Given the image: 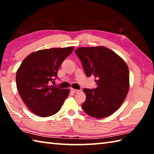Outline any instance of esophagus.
Returning <instances> with one entry per match:
<instances>
[{"mask_svg": "<svg viewBox=\"0 0 154 154\" xmlns=\"http://www.w3.org/2000/svg\"><path fill=\"white\" fill-rule=\"evenodd\" d=\"M71 91L72 92H73V93H76V92H79V90H76V89H73V88H71Z\"/></svg>", "mask_w": 154, "mask_h": 154, "instance_id": "1", "label": "esophagus"}]
</instances>
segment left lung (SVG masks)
Segmentation results:
<instances>
[{"label": "left lung", "mask_w": 154, "mask_h": 154, "mask_svg": "<svg viewBox=\"0 0 154 154\" xmlns=\"http://www.w3.org/2000/svg\"><path fill=\"white\" fill-rule=\"evenodd\" d=\"M75 54L87 77L96 79V89L84 88L85 113L93 118L108 117L120 107L129 90V70L121 57L103 46L79 48Z\"/></svg>", "instance_id": "1"}]
</instances>
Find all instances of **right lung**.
I'll use <instances>...</instances> for the list:
<instances>
[{
	"label": "right lung",
	"mask_w": 154,
	"mask_h": 154,
	"mask_svg": "<svg viewBox=\"0 0 154 154\" xmlns=\"http://www.w3.org/2000/svg\"><path fill=\"white\" fill-rule=\"evenodd\" d=\"M74 47L41 49L28 55L17 69L16 85L21 98L30 110L40 117L56 114L70 92L50 82L55 80L60 66Z\"/></svg>",
	"instance_id": "1"
}]
</instances>
